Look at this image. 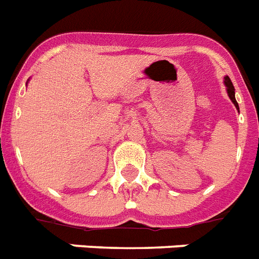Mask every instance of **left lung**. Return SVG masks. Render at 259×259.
Segmentation results:
<instances>
[{
    "instance_id": "1",
    "label": "left lung",
    "mask_w": 259,
    "mask_h": 259,
    "mask_svg": "<svg viewBox=\"0 0 259 259\" xmlns=\"http://www.w3.org/2000/svg\"><path fill=\"white\" fill-rule=\"evenodd\" d=\"M225 84L226 87H228V95H229V98L232 99V102L234 103V106L237 107V110H238V103H237V100H236V96H234V86H233V83L232 80H230L229 76H225Z\"/></svg>"
}]
</instances>
